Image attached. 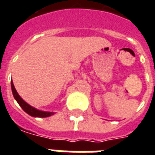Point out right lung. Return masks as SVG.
I'll return each instance as SVG.
<instances>
[{"label": "right lung", "mask_w": 155, "mask_h": 155, "mask_svg": "<svg viewBox=\"0 0 155 155\" xmlns=\"http://www.w3.org/2000/svg\"><path fill=\"white\" fill-rule=\"evenodd\" d=\"M11 85H12V91L13 96L15 98V100L17 101V103L22 108V110L25 111V113H27L29 115H31L32 117H39V118H45V117H49L53 115L54 114V112H46V111H42L40 110H37L36 108L33 107L31 105H30L28 103H26L23 99H22L19 94L17 93V91L15 90L13 81H11Z\"/></svg>", "instance_id": "obj_1"}]
</instances>
